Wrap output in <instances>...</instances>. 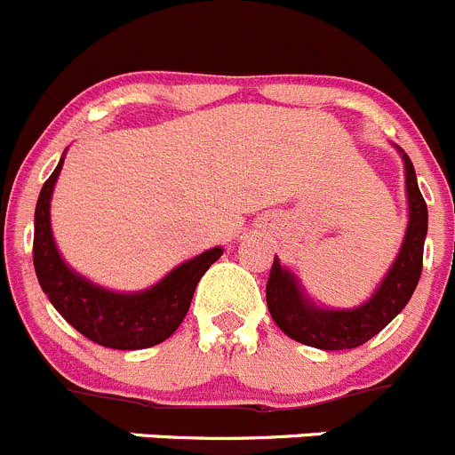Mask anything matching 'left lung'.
<instances>
[{"mask_svg":"<svg viewBox=\"0 0 455 455\" xmlns=\"http://www.w3.org/2000/svg\"><path fill=\"white\" fill-rule=\"evenodd\" d=\"M404 161L406 199H409V224L404 240L390 269L381 278L368 300L350 309L321 307L305 294L303 285L287 267L274 258L267 280V307L287 337L318 350H350L363 346L379 334L413 296L422 274L424 237L428 228V211L418 188V177L409 155L395 146Z\"/></svg>","mask_w":455,"mask_h":455,"instance_id":"obj_1","label":"left lung"}]
</instances>
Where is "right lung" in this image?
<instances>
[{
	"instance_id": "add662e5",
	"label": "right lung",
	"mask_w": 455,
	"mask_h": 455,
	"mask_svg": "<svg viewBox=\"0 0 455 455\" xmlns=\"http://www.w3.org/2000/svg\"><path fill=\"white\" fill-rule=\"evenodd\" d=\"M65 155L44 181L36 206L33 265L51 305L67 323L99 346L114 350H143L165 341L184 321L195 287L206 269L224 253L213 247L181 262L159 283L141 291H114L71 269L51 231V197Z\"/></svg>"
}]
</instances>
